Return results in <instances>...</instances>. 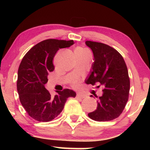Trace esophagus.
I'll use <instances>...</instances> for the list:
<instances>
[{"mask_svg":"<svg viewBox=\"0 0 150 150\" xmlns=\"http://www.w3.org/2000/svg\"><path fill=\"white\" fill-rule=\"evenodd\" d=\"M77 98H84L85 97V96L84 95H82V94H81V93H77Z\"/></svg>","mask_w":150,"mask_h":150,"instance_id":"obj_1","label":"esophagus"}]
</instances>
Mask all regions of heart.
Here are the masks:
<instances>
[{
	"mask_svg": "<svg viewBox=\"0 0 150 150\" xmlns=\"http://www.w3.org/2000/svg\"><path fill=\"white\" fill-rule=\"evenodd\" d=\"M84 51H86L84 49L81 48V47H78V48L75 50V52H84ZM72 84L73 86L75 87H77L79 84V80L78 79H75L72 81Z\"/></svg>",
	"mask_w": 150,
	"mask_h": 150,
	"instance_id": "heart-1",
	"label": "heart"
}]
</instances>
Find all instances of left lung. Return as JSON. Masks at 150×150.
<instances>
[{"instance_id": "left-lung-1", "label": "left lung", "mask_w": 150, "mask_h": 150, "mask_svg": "<svg viewBox=\"0 0 150 150\" xmlns=\"http://www.w3.org/2000/svg\"><path fill=\"white\" fill-rule=\"evenodd\" d=\"M86 44L94 56L88 83L94 86L98 82L104 87L97 109L89 113L88 117L99 122L113 120L122 113L128 100L130 82L128 68L122 56L112 47L89 40Z\"/></svg>"}]
</instances>
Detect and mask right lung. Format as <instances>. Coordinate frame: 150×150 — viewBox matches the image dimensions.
<instances>
[{
    "label": "right lung",
    "mask_w": 150,
    "mask_h": 150,
    "mask_svg": "<svg viewBox=\"0 0 150 150\" xmlns=\"http://www.w3.org/2000/svg\"><path fill=\"white\" fill-rule=\"evenodd\" d=\"M73 40L47 39L37 44L22 59L18 70L17 91L21 103L29 115L39 122H49L64 109L68 97L76 93L69 89L56 91L52 97L45 88L50 72L55 68L53 60L60 48L70 47Z\"/></svg>",
    "instance_id": "add662e5"
}]
</instances>
